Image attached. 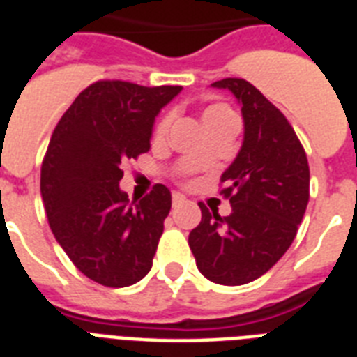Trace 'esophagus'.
<instances>
[{
    "label": "esophagus",
    "instance_id": "esophagus-1",
    "mask_svg": "<svg viewBox=\"0 0 357 357\" xmlns=\"http://www.w3.org/2000/svg\"><path fill=\"white\" fill-rule=\"evenodd\" d=\"M183 202H185V196L183 195H179V192H174V195H172V207L181 206Z\"/></svg>",
    "mask_w": 357,
    "mask_h": 357
}]
</instances>
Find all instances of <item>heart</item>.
I'll use <instances>...</instances> for the list:
<instances>
[{"label": "heart", "instance_id": "b5f03b06", "mask_svg": "<svg viewBox=\"0 0 357 357\" xmlns=\"http://www.w3.org/2000/svg\"><path fill=\"white\" fill-rule=\"evenodd\" d=\"M235 114L231 113V109L228 105H222V103H213L209 107L204 111L202 114V119H204V123H206L207 128H213V126H217V123H222L226 120L234 119ZM170 123H172V113H167L162 116L155 126V137H162V135H167L168 128H170Z\"/></svg>", "mask_w": 357, "mask_h": 357}]
</instances>
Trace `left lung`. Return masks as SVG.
Masks as SVG:
<instances>
[{"label": "left lung", "mask_w": 357, "mask_h": 357, "mask_svg": "<svg viewBox=\"0 0 357 357\" xmlns=\"http://www.w3.org/2000/svg\"><path fill=\"white\" fill-rule=\"evenodd\" d=\"M241 102L244 140L220 178L231 213L220 217L200 204L202 222L189 235L198 271L220 285L263 276L289 250L310 200V165L293 126L252 83L226 77Z\"/></svg>", "instance_id": "8db88e82"}]
</instances>
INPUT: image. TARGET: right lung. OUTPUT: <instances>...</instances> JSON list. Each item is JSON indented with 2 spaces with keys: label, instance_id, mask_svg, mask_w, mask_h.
<instances>
[{
  "label": "right lung",
  "instance_id": "1",
  "mask_svg": "<svg viewBox=\"0 0 357 357\" xmlns=\"http://www.w3.org/2000/svg\"><path fill=\"white\" fill-rule=\"evenodd\" d=\"M179 91L100 79L53 129L40 168L47 222L70 261L100 285L128 287L150 272L172 196L155 183L129 202L119 183L123 162L150 150L153 120Z\"/></svg>",
  "mask_w": 357,
  "mask_h": 357
}]
</instances>
